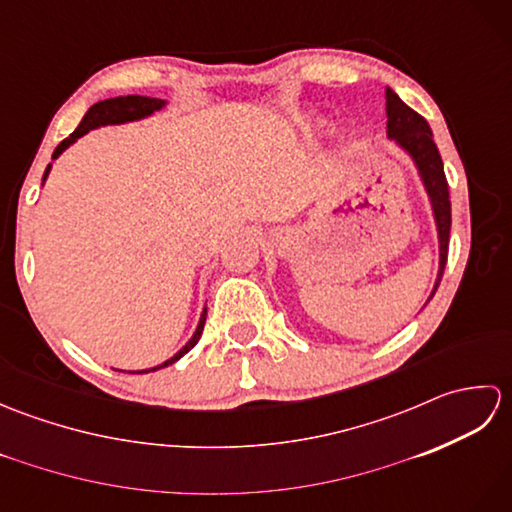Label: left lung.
Segmentation results:
<instances>
[{"mask_svg":"<svg viewBox=\"0 0 512 512\" xmlns=\"http://www.w3.org/2000/svg\"><path fill=\"white\" fill-rule=\"evenodd\" d=\"M385 96H387V136L396 138L398 145L402 149H407L411 158L416 160L424 187L429 191L433 215H436L438 237H440V270H438L436 286H433V292H431L433 297L440 286L444 266H447V257H449V233H451L449 182H447V176H444V165H442L440 151L436 143H433L429 123L424 121L418 112H413L407 103H402L394 90H387Z\"/></svg>","mask_w":512,"mask_h":512,"instance_id":"1","label":"left lung"}]
</instances>
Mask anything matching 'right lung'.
<instances>
[{
  "mask_svg": "<svg viewBox=\"0 0 512 512\" xmlns=\"http://www.w3.org/2000/svg\"><path fill=\"white\" fill-rule=\"evenodd\" d=\"M165 105V101L162 99H149V96H138V94H132V96H116V99H105V101H99L96 105H92L88 114L83 116V121L79 123V127L74 129V132L61 140V143L57 145V149H54L52 154V160L61 156V151L68 149L76 138H81L83 134H88L90 129H96L101 125H118V123H127V121H138V118H145L149 114H154L156 110H160V107ZM48 171H50V165L46 169V173H43V180L48 178ZM204 321H206V308L202 312L200 317V323H198V330H195V334L191 336V341L182 347V350L171 356L169 361H165L158 367H151V369H143V372H134V374H147V372H154V369H160V367H167L171 363H176L178 358H182L187 352H191L195 343L200 341L202 336V330H204Z\"/></svg>",
  "mask_w": 512,
  "mask_h": 512,
  "instance_id": "obj_1",
  "label": "right lung"
}]
</instances>
